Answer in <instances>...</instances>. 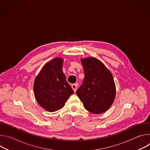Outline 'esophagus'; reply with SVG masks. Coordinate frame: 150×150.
I'll use <instances>...</instances> for the list:
<instances>
[{
	"instance_id": "esophagus-1",
	"label": "esophagus",
	"mask_w": 150,
	"mask_h": 150,
	"mask_svg": "<svg viewBox=\"0 0 150 150\" xmlns=\"http://www.w3.org/2000/svg\"><path fill=\"white\" fill-rule=\"evenodd\" d=\"M71 87H72V88L74 91L75 93L76 91V88H77V85H76V84L74 83V84H72V85H71Z\"/></svg>"
}]
</instances>
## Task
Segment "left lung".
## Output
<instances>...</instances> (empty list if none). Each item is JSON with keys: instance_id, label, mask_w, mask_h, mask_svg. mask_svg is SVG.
Masks as SVG:
<instances>
[{"instance_id": "left-lung-1", "label": "left lung", "mask_w": 150, "mask_h": 150, "mask_svg": "<svg viewBox=\"0 0 150 150\" xmlns=\"http://www.w3.org/2000/svg\"><path fill=\"white\" fill-rule=\"evenodd\" d=\"M85 77L76 94L85 109L94 114L105 112L111 107L116 96L112 73L95 57L82 59Z\"/></svg>"}]
</instances>
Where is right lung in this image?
Segmentation results:
<instances>
[{"label": "right lung", "instance_id": "add662e5", "mask_svg": "<svg viewBox=\"0 0 150 150\" xmlns=\"http://www.w3.org/2000/svg\"><path fill=\"white\" fill-rule=\"evenodd\" d=\"M63 59L56 57L47 63L34 82L35 99L46 110L53 112L65 105L74 91L62 71Z\"/></svg>", "mask_w": 150, "mask_h": 150}]
</instances>
